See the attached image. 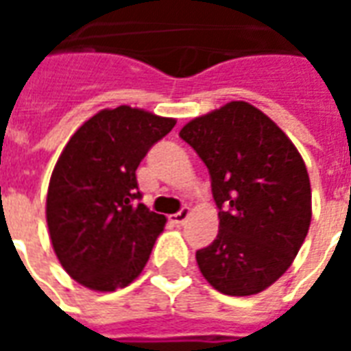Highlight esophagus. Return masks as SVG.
Wrapping results in <instances>:
<instances>
[{"mask_svg":"<svg viewBox=\"0 0 351 351\" xmlns=\"http://www.w3.org/2000/svg\"><path fill=\"white\" fill-rule=\"evenodd\" d=\"M188 216H190V208H182V210H178V213L171 216V221L176 223V226H182L184 221L188 220Z\"/></svg>","mask_w":351,"mask_h":351,"instance_id":"obj_1","label":"esophagus"}]
</instances>
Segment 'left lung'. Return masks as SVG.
I'll return each mask as SVG.
<instances>
[{
	"mask_svg": "<svg viewBox=\"0 0 351 351\" xmlns=\"http://www.w3.org/2000/svg\"><path fill=\"white\" fill-rule=\"evenodd\" d=\"M180 137L210 175L220 231L197 250L199 271L223 295H256L293 263L312 220L306 165L271 118L231 101L193 118Z\"/></svg>",
	"mask_w": 351,
	"mask_h": 351,
	"instance_id": "1",
	"label": "left lung"
}]
</instances>
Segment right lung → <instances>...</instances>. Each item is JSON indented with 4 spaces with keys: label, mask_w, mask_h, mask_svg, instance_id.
I'll use <instances>...</instances> for the list:
<instances>
[{
    "label": "right lung",
    "mask_w": 351,
    "mask_h": 351,
    "mask_svg": "<svg viewBox=\"0 0 351 351\" xmlns=\"http://www.w3.org/2000/svg\"><path fill=\"white\" fill-rule=\"evenodd\" d=\"M176 120L128 105L105 108L75 131L49 184L47 223L60 263L95 291L125 287L145 269L165 216L148 210L138 163Z\"/></svg>",
    "instance_id": "right-lung-1"
}]
</instances>
